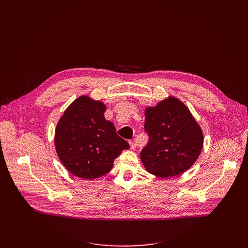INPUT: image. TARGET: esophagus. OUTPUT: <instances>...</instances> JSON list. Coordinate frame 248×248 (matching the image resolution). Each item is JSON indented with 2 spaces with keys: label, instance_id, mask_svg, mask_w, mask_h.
<instances>
[{
  "label": "esophagus",
  "instance_id": "obj_1",
  "mask_svg": "<svg viewBox=\"0 0 248 248\" xmlns=\"http://www.w3.org/2000/svg\"><path fill=\"white\" fill-rule=\"evenodd\" d=\"M129 145L132 150H134L136 148V144H135V142H133V141H129Z\"/></svg>",
  "mask_w": 248,
  "mask_h": 248
}]
</instances>
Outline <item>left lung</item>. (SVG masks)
Wrapping results in <instances>:
<instances>
[{
    "label": "left lung",
    "instance_id": "left-lung-1",
    "mask_svg": "<svg viewBox=\"0 0 248 248\" xmlns=\"http://www.w3.org/2000/svg\"><path fill=\"white\" fill-rule=\"evenodd\" d=\"M144 128L149 135L140 152L145 170L159 178H170L187 170L198 159L203 132L189 109L169 96L145 109Z\"/></svg>",
    "mask_w": 248,
    "mask_h": 248
}]
</instances>
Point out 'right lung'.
<instances>
[{"label":"right lung","instance_id":"obj_1","mask_svg":"<svg viewBox=\"0 0 248 248\" xmlns=\"http://www.w3.org/2000/svg\"><path fill=\"white\" fill-rule=\"evenodd\" d=\"M106 105L87 95L65 109L55 130V148L64 168L78 178L94 180L109 172L129 144L104 117Z\"/></svg>","mask_w":248,"mask_h":248}]
</instances>
